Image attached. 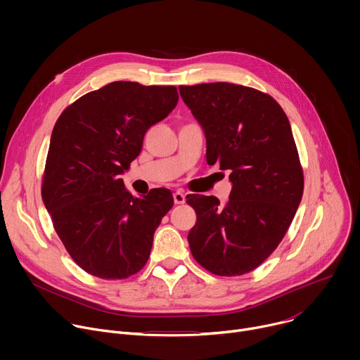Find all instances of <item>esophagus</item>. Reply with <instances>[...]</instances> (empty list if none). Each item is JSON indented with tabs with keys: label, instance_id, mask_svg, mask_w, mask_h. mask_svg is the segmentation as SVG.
<instances>
[{
	"label": "esophagus",
	"instance_id": "1",
	"mask_svg": "<svg viewBox=\"0 0 360 360\" xmlns=\"http://www.w3.org/2000/svg\"><path fill=\"white\" fill-rule=\"evenodd\" d=\"M174 202H175L176 205H181V203H184V202H185V195H184L182 192L176 191V192L174 193Z\"/></svg>",
	"mask_w": 360,
	"mask_h": 360
}]
</instances>
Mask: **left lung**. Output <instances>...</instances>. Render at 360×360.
Masks as SVG:
<instances>
[{
    "instance_id": "obj_1",
    "label": "left lung",
    "mask_w": 360,
    "mask_h": 360,
    "mask_svg": "<svg viewBox=\"0 0 360 360\" xmlns=\"http://www.w3.org/2000/svg\"><path fill=\"white\" fill-rule=\"evenodd\" d=\"M207 138V161L229 171L219 199L188 195L196 212L188 233L195 261L219 276L258 268L278 248L303 193V172L289 120L268 94L229 82L179 86Z\"/></svg>"
}]
</instances>
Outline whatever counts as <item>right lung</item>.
Returning <instances> with one entry per match:
<instances>
[{
  "instance_id": "add662e5",
  "label": "right lung",
  "mask_w": 360,
  "mask_h": 360,
  "mask_svg": "<svg viewBox=\"0 0 360 360\" xmlns=\"http://www.w3.org/2000/svg\"><path fill=\"white\" fill-rule=\"evenodd\" d=\"M178 99L175 86L117 81L77 99L56 122L41 195L61 242L85 272L125 279L145 266L174 198L165 188L135 198L121 175L139 155L146 131Z\"/></svg>"
}]
</instances>
